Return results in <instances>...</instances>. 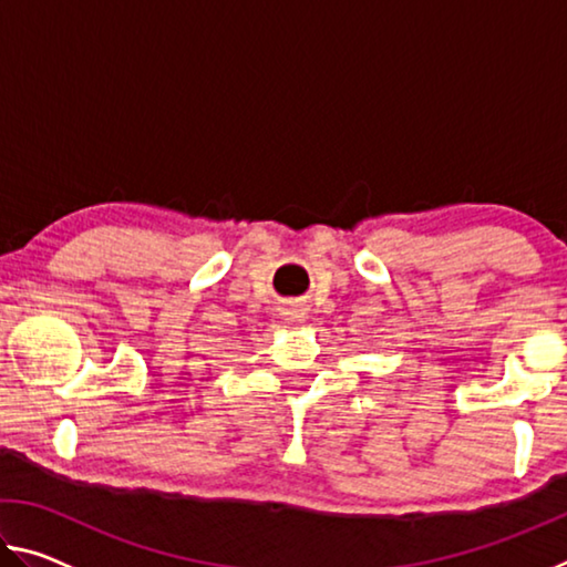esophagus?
<instances>
[{"mask_svg":"<svg viewBox=\"0 0 567 567\" xmlns=\"http://www.w3.org/2000/svg\"><path fill=\"white\" fill-rule=\"evenodd\" d=\"M305 315H307V310H305L302 302H295L292 300V302L285 305V318L290 320V322H302Z\"/></svg>","mask_w":567,"mask_h":567,"instance_id":"esophagus-1","label":"esophagus"}]
</instances>
